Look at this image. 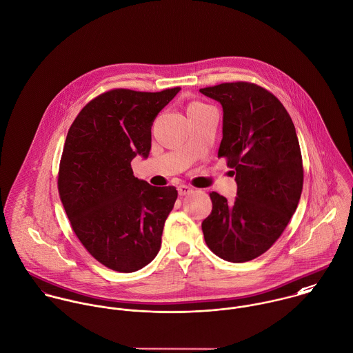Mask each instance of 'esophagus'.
I'll list each match as a JSON object with an SVG mask.
<instances>
[{
  "label": "esophagus",
  "instance_id": "obj_1",
  "mask_svg": "<svg viewBox=\"0 0 353 353\" xmlns=\"http://www.w3.org/2000/svg\"><path fill=\"white\" fill-rule=\"evenodd\" d=\"M177 191H179V194H180L181 196H184V195H188L190 192H192V188H191V187H188V185L181 184V185H179V187H177Z\"/></svg>",
  "mask_w": 353,
  "mask_h": 353
}]
</instances>
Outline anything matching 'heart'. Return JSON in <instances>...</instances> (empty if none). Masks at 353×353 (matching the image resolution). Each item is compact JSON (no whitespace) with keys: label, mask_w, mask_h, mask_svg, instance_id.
Returning a JSON list of instances; mask_svg holds the SVG:
<instances>
[{"label":"heart","mask_w":353,"mask_h":353,"mask_svg":"<svg viewBox=\"0 0 353 353\" xmlns=\"http://www.w3.org/2000/svg\"><path fill=\"white\" fill-rule=\"evenodd\" d=\"M192 105H201V103H192Z\"/></svg>","instance_id":"obj_1"}]
</instances>
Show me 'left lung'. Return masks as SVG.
<instances>
[{
  "label": "left lung",
  "instance_id": "1",
  "mask_svg": "<svg viewBox=\"0 0 353 353\" xmlns=\"http://www.w3.org/2000/svg\"><path fill=\"white\" fill-rule=\"evenodd\" d=\"M222 106L225 157L237 184L233 202L212 192V214L202 222L205 241L223 261L243 263L266 252L296 212L303 162L294 125L281 102L245 81L199 90Z\"/></svg>",
  "mask_w": 353,
  "mask_h": 353
}]
</instances>
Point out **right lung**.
<instances>
[{
  "mask_svg": "<svg viewBox=\"0 0 353 353\" xmlns=\"http://www.w3.org/2000/svg\"><path fill=\"white\" fill-rule=\"evenodd\" d=\"M180 90L108 91L81 109L68 131L60 198L80 243L112 270H141L161 248L177 191L135 177L131 162L148 157L152 123Z\"/></svg>",
  "mask_w": 353,
  "mask_h": 353,
  "instance_id": "right-lung-1",
  "label": "right lung"
}]
</instances>
